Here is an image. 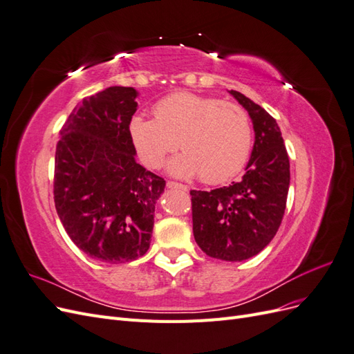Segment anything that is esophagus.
I'll return each mask as SVG.
<instances>
[{
	"mask_svg": "<svg viewBox=\"0 0 354 354\" xmlns=\"http://www.w3.org/2000/svg\"><path fill=\"white\" fill-rule=\"evenodd\" d=\"M167 187L168 189H181V190H187V186L177 183V181H167Z\"/></svg>",
	"mask_w": 354,
	"mask_h": 354,
	"instance_id": "1",
	"label": "esophagus"
}]
</instances>
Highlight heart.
<instances>
[{"instance_id": "obj_1", "label": "heart", "mask_w": 354, "mask_h": 354, "mask_svg": "<svg viewBox=\"0 0 354 354\" xmlns=\"http://www.w3.org/2000/svg\"><path fill=\"white\" fill-rule=\"evenodd\" d=\"M153 116L136 115L128 124L138 156L149 168H159L180 146L183 152L169 162L171 173L199 174L203 183L217 185L238 174L250 158L251 120L236 103L176 93L155 104Z\"/></svg>"}]
</instances>
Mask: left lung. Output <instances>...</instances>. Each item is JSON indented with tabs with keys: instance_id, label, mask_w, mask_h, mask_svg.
Masks as SVG:
<instances>
[{
	"instance_id": "8db88e82",
	"label": "left lung",
	"mask_w": 354,
	"mask_h": 354,
	"mask_svg": "<svg viewBox=\"0 0 354 354\" xmlns=\"http://www.w3.org/2000/svg\"><path fill=\"white\" fill-rule=\"evenodd\" d=\"M248 111L255 142L238 183L190 190L194 236L212 259L243 261L263 251L279 229L289 189V158L281 128L260 104L229 91Z\"/></svg>"
}]
</instances>
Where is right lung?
<instances>
[{
    "label": "right lung",
    "mask_w": 354,
    "mask_h": 354,
    "mask_svg": "<svg viewBox=\"0 0 354 354\" xmlns=\"http://www.w3.org/2000/svg\"><path fill=\"white\" fill-rule=\"evenodd\" d=\"M133 87H109L77 104L60 130L55 203L72 242L91 259L120 264L147 252L165 180L136 162L128 124Z\"/></svg>",
    "instance_id": "1"
}]
</instances>
